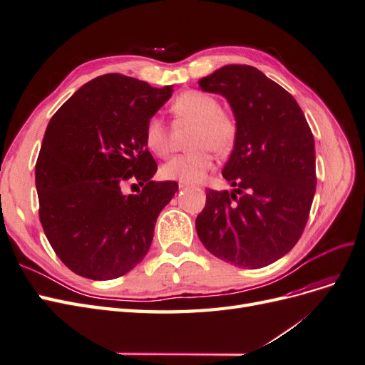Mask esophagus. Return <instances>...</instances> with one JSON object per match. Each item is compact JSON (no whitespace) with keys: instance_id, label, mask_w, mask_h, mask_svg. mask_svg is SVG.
Returning a JSON list of instances; mask_svg holds the SVG:
<instances>
[{"instance_id":"obj_1","label":"esophagus","mask_w":365,"mask_h":365,"mask_svg":"<svg viewBox=\"0 0 365 365\" xmlns=\"http://www.w3.org/2000/svg\"><path fill=\"white\" fill-rule=\"evenodd\" d=\"M178 187H180V190H185L187 187H189V185H187L185 182H180V184H178Z\"/></svg>"}]
</instances>
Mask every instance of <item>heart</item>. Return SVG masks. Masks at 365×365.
<instances>
[{
    "label": "heart",
    "mask_w": 365,
    "mask_h": 365,
    "mask_svg": "<svg viewBox=\"0 0 365 365\" xmlns=\"http://www.w3.org/2000/svg\"><path fill=\"white\" fill-rule=\"evenodd\" d=\"M173 113L181 121L195 125L189 137L192 150L181 153L163 164L161 176L185 184L200 182L213 169L215 155L227 153L235 146L236 123L220 108L216 97L202 91H185L173 102ZM145 146L157 157H168L170 152L169 132L163 120L153 115L145 126Z\"/></svg>",
    "instance_id": "heart-1"
}]
</instances>
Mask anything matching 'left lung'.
<instances>
[{
  "instance_id": "left-lung-1",
  "label": "left lung",
  "mask_w": 365,
  "mask_h": 365,
  "mask_svg": "<svg viewBox=\"0 0 365 365\" xmlns=\"http://www.w3.org/2000/svg\"><path fill=\"white\" fill-rule=\"evenodd\" d=\"M197 85L227 98L236 140L222 169L233 190H207L196 233L224 262L267 267L294 248L311 212L317 185L311 128L295 98L250 65H225Z\"/></svg>"
}]
</instances>
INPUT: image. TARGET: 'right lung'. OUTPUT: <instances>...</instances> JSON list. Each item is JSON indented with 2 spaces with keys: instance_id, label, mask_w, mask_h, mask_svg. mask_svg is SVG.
Segmentation results:
<instances>
[{
  "instance_id": "obj_1",
  "label": "right lung",
  "mask_w": 365,
  "mask_h": 365,
  "mask_svg": "<svg viewBox=\"0 0 365 365\" xmlns=\"http://www.w3.org/2000/svg\"><path fill=\"white\" fill-rule=\"evenodd\" d=\"M172 93V85L105 74L50 120L35 168L39 219L58 257L82 277L117 279L150 248L157 217L178 184L152 181L157 163L143 135ZM129 178L143 187L140 194L120 192Z\"/></svg>"
}]
</instances>
